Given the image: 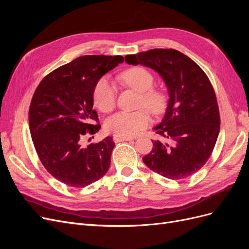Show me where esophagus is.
Here are the masks:
<instances>
[{
  "mask_svg": "<svg viewBox=\"0 0 249 249\" xmlns=\"http://www.w3.org/2000/svg\"><path fill=\"white\" fill-rule=\"evenodd\" d=\"M132 140L131 137H118V136H114L113 137V141L114 142H122V141H130Z\"/></svg>",
  "mask_w": 249,
  "mask_h": 249,
  "instance_id": "esophagus-1",
  "label": "esophagus"
}]
</instances>
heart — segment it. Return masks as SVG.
I'll use <instances>...</instances> for the list:
<instances>
[{
	"label": "heart",
	"instance_id": "obj_1",
	"mask_svg": "<svg viewBox=\"0 0 249 249\" xmlns=\"http://www.w3.org/2000/svg\"><path fill=\"white\" fill-rule=\"evenodd\" d=\"M122 80L127 86L141 93L140 106H145L152 112H160L164 106L163 95L153 90L154 77L143 67H134L122 73ZM116 88L113 83L102 78L94 86L93 102L102 112H110L115 107ZM148 112L141 109L136 112H117L108 117L104 127L107 133L118 137H133L149 124Z\"/></svg>",
	"mask_w": 249,
	"mask_h": 249
}]
</instances>
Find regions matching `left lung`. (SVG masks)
<instances>
[{
  "label": "left lung",
  "mask_w": 249,
  "mask_h": 249,
  "mask_svg": "<svg viewBox=\"0 0 249 249\" xmlns=\"http://www.w3.org/2000/svg\"><path fill=\"white\" fill-rule=\"evenodd\" d=\"M124 59L159 73L169 96L164 117L154 127L161 139L153 140L154 148L143 162L167 178L192 176L208 161L220 130L216 95L207 74L173 49H153Z\"/></svg>",
  "instance_id": "left-lung-1"
}]
</instances>
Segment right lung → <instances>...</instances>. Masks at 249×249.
<instances>
[{
	"instance_id": "add662e5",
	"label": "right lung",
	"mask_w": 249,
	"mask_h": 249,
	"mask_svg": "<svg viewBox=\"0 0 249 249\" xmlns=\"http://www.w3.org/2000/svg\"><path fill=\"white\" fill-rule=\"evenodd\" d=\"M123 56L86 55L49 73L30 105V133L41 163L66 185L82 188L106 175L115 146L111 137L87 147L82 140L101 129L93 109V89Z\"/></svg>"
}]
</instances>
